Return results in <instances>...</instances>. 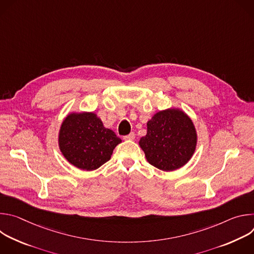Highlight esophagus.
Masks as SVG:
<instances>
[{"instance_id": "esophagus-1", "label": "esophagus", "mask_w": 254, "mask_h": 254, "mask_svg": "<svg viewBox=\"0 0 254 254\" xmlns=\"http://www.w3.org/2000/svg\"><path fill=\"white\" fill-rule=\"evenodd\" d=\"M124 139H125V140H132V139H134V133H133V132H130L129 134L125 135V136H124Z\"/></svg>"}]
</instances>
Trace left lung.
Wrapping results in <instances>:
<instances>
[{"instance_id":"obj_1","label":"left lung","mask_w":254,"mask_h":254,"mask_svg":"<svg viewBox=\"0 0 254 254\" xmlns=\"http://www.w3.org/2000/svg\"><path fill=\"white\" fill-rule=\"evenodd\" d=\"M198 135L191 118L178 107L156 113L147 123V134L138 144L154 167L172 172L185 166L193 157Z\"/></svg>"}]
</instances>
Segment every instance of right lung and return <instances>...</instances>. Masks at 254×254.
<instances>
[{
	"label": "right lung",
	"mask_w": 254,
	"mask_h": 254,
	"mask_svg": "<svg viewBox=\"0 0 254 254\" xmlns=\"http://www.w3.org/2000/svg\"><path fill=\"white\" fill-rule=\"evenodd\" d=\"M122 139L106 128L92 112L69 113L61 123L58 146L68 163L83 171H93L111 160Z\"/></svg>",
	"instance_id": "right-lung-1"
}]
</instances>
